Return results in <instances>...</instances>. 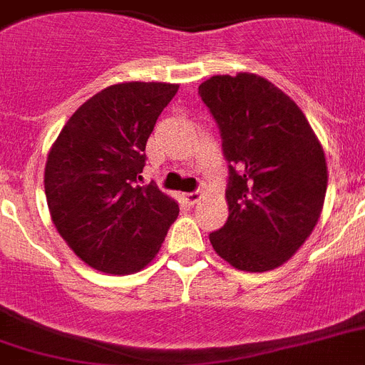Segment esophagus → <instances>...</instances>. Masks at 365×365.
I'll return each mask as SVG.
<instances>
[{
  "label": "esophagus",
  "mask_w": 365,
  "mask_h": 365,
  "mask_svg": "<svg viewBox=\"0 0 365 365\" xmlns=\"http://www.w3.org/2000/svg\"><path fill=\"white\" fill-rule=\"evenodd\" d=\"M201 197H203V195L199 194V192H188V194H182V199H185L188 205H197L199 201H201Z\"/></svg>",
  "instance_id": "esophagus-1"
}]
</instances>
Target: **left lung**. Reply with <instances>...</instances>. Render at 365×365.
<instances>
[{"instance_id":"left-lung-1","label":"left lung","mask_w":365,"mask_h":365,"mask_svg":"<svg viewBox=\"0 0 365 365\" xmlns=\"http://www.w3.org/2000/svg\"><path fill=\"white\" fill-rule=\"evenodd\" d=\"M199 96L229 162V217L210 244L236 269H275L322 216L329 180L322 144L297 103L257 73L214 76Z\"/></svg>"}]
</instances>
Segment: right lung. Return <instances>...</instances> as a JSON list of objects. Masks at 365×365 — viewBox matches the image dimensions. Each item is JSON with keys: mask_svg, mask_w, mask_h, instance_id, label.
Returning a JSON list of instances; mask_svg holds the SVG:
<instances>
[{"mask_svg": "<svg viewBox=\"0 0 365 365\" xmlns=\"http://www.w3.org/2000/svg\"><path fill=\"white\" fill-rule=\"evenodd\" d=\"M179 90L170 83H118L83 103L49 149V214L85 264L110 275L144 269L160 251L179 205L140 186L145 144Z\"/></svg>", "mask_w": 365, "mask_h": 365, "instance_id": "add662e5", "label": "right lung"}]
</instances>
